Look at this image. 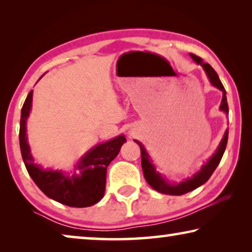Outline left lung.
I'll return each mask as SVG.
<instances>
[{"mask_svg": "<svg viewBox=\"0 0 252 252\" xmlns=\"http://www.w3.org/2000/svg\"><path fill=\"white\" fill-rule=\"evenodd\" d=\"M190 57L195 63H197V64L202 66V69L204 70V72H206L208 79L213 87L219 89V90L222 92V100H221V103H220V110L223 111V112L228 116L229 108H228L227 96H225V90L222 83H221L218 74H217V72L212 69V66L210 64L204 63L203 60L200 57H197V55L192 53H190ZM228 133H229V130L227 129L223 134V138L221 139L220 144L218 146V148H217L216 152L213 153V155L210 157V159H209L206 163L202 164L201 169H200L197 173H194L191 178H188L186 180H183L179 183H171L169 182L164 177H162L161 173H159L156 170L157 169L156 165L153 164L151 157L149 156V153L147 152L143 144L140 141H138V140H134V142L138 143L140 149H141V164H142L144 178H146L147 182L150 185L152 189L157 190L158 192L163 193V194H170V195H181L187 192H190V191H192L194 189H197V188L202 186L203 183H206L209 180V178L212 176L213 171H215L216 168L218 167V164L220 163V161L222 159V156L225 150V147H227Z\"/></svg>", "mask_w": 252, "mask_h": 252, "instance_id": "8db88e82", "label": "left lung"}]
</instances>
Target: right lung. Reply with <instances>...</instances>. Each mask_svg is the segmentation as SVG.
<instances>
[{
    "instance_id": "add662e5",
    "label": "right lung",
    "mask_w": 252,
    "mask_h": 252,
    "mask_svg": "<svg viewBox=\"0 0 252 252\" xmlns=\"http://www.w3.org/2000/svg\"><path fill=\"white\" fill-rule=\"evenodd\" d=\"M32 97L33 91H30L21 111L19 135L21 153L30 177L42 192L54 201L74 208L91 207L97 203L104 195L106 168L126 142V136L121 134L96 144L81 157L69 173L62 170L43 169L34 163L28 142L27 120L32 109Z\"/></svg>"
}]
</instances>
